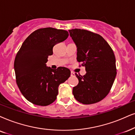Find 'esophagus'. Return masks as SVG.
I'll list each match as a JSON object with an SVG mask.
<instances>
[{"mask_svg": "<svg viewBox=\"0 0 135 135\" xmlns=\"http://www.w3.org/2000/svg\"><path fill=\"white\" fill-rule=\"evenodd\" d=\"M71 76H75V73L73 72V71H71Z\"/></svg>", "mask_w": 135, "mask_h": 135, "instance_id": "esophagus-1", "label": "esophagus"}]
</instances>
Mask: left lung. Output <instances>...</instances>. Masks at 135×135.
Listing matches in <instances>:
<instances>
[{
	"label": "left lung",
	"instance_id": "left-lung-1",
	"mask_svg": "<svg viewBox=\"0 0 135 135\" xmlns=\"http://www.w3.org/2000/svg\"><path fill=\"white\" fill-rule=\"evenodd\" d=\"M69 32L77 47L76 60L86 71L83 76L75 73L78 84L73 88V95L80 103H97L108 94L115 81L117 69L113 50L98 34L78 28Z\"/></svg>",
	"mask_w": 135,
	"mask_h": 135
}]
</instances>
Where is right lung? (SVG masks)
I'll return each instance as SVG.
<instances>
[{
    "label": "right lung",
    "instance_id": "obj_1",
    "mask_svg": "<svg viewBox=\"0 0 135 135\" xmlns=\"http://www.w3.org/2000/svg\"><path fill=\"white\" fill-rule=\"evenodd\" d=\"M66 30L52 27L40 28L25 39L14 61L16 82L22 94L34 105L47 106L57 98L60 84L70 76L65 67L52 69L47 66L53 47L65 40Z\"/></svg>",
    "mask_w": 135,
    "mask_h": 135
}]
</instances>
